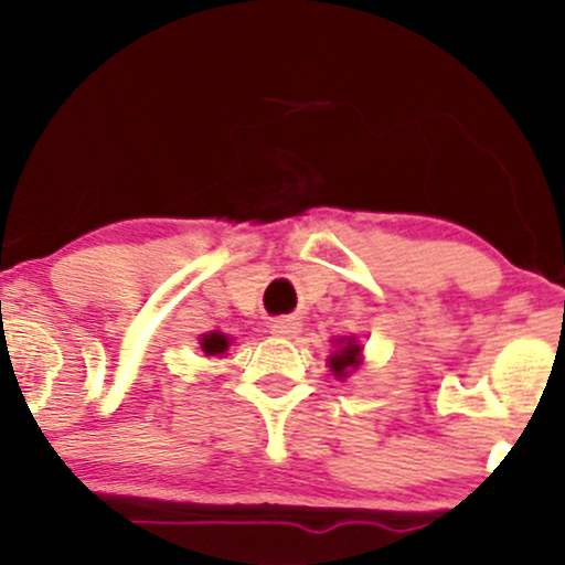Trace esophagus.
<instances>
[{
  "instance_id": "34e87169",
  "label": "esophagus",
  "mask_w": 565,
  "mask_h": 565,
  "mask_svg": "<svg viewBox=\"0 0 565 565\" xmlns=\"http://www.w3.org/2000/svg\"><path fill=\"white\" fill-rule=\"evenodd\" d=\"M270 332L276 337H291L297 332V321H289V319H278L270 323Z\"/></svg>"
}]
</instances>
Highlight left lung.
<instances>
[{
  "mask_svg": "<svg viewBox=\"0 0 565 565\" xmlns=\"http://www.w3.org/2000/svg\"><path fill=\"white\" fill-rule=\"evenodd\" d=\"M359 353H361V348L355 345L353 340H348L345 345L337 350L332 359H329V366H332V372L337 374V377H345L348 369L359 366Z\"/></svg>",
  "mask_w": 565,
  "mask_h": 565,
  "instance_id": "1",
  "label": "left lung"
}]
</instances>
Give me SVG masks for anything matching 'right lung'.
<instances>
[{"instance_id":"right-lung-1","label":"right lung","mask_w":565,"mask_h":565,"mask_svg":"<svg viewBox=\"0 0 565 565\" xmlns=\"http://www.w3.org/2000/svg\"><path fill=\"white\" fill-rule=\"evenodd\" d=\"M201 350H204L206 355H220L228 350V337L220 334V332H212V334H204L201 337Z\"/></svg>"}]
</instances>
